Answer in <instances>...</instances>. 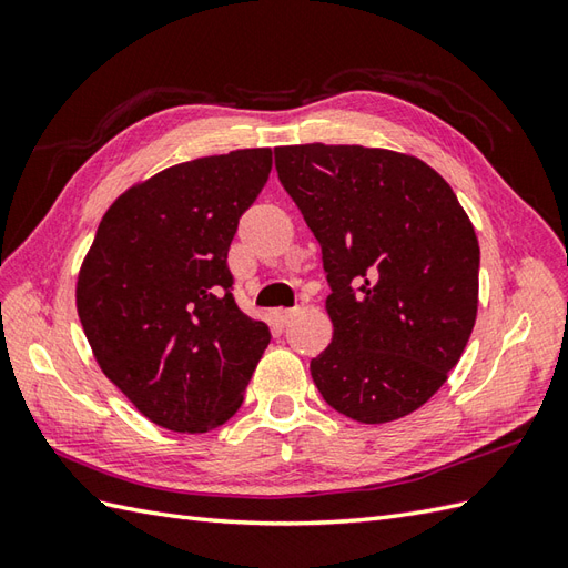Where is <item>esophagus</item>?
<instances>
[{"mask_svg": "<svg viewBox=\"0 0 568 568\" xmlns=\"http://www.w3.org/2000/svg\"><path fill=\"white\" fill-rule=\"evenodd\" d=\"M271 317H273L275 324H281V327H285V324H291L297 317V310H273Z\"/></svg>", "mask_w": 568, "mask_h": 568, "instance_id": "34e87169", "label": "esophagus"}]
</instances>
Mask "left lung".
I'll return each mask as SVG.
<instances>
[{"label": "left lung", "instance_id": "obj_1", "mask_svg": "<svg viewBox=\"0 0 568 568\" xmlns=\"http://www.w3.org/2000/svg\"><path fill=\"white\" fill-rule=\"evenodd\" d=\"M283 187L322 246L334 336L312 358L336 413H415L458 364L478 312L480 248L449 183L409 153L277 146Z\"/></svg>", "mask_w": 568, "mask_h": 568}]
</instances>
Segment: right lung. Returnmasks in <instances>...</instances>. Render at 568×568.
<instances>
[{"mask_svg":"<svg viewBox=\"0 0 568 568\" xmlns=\"http://www.w3.org/2000/svg\"><path fill=\"white\" fill-rule=\"evenodd\" d=\"M271 168V149L165 168L112 202L82 258L92 356L153 425L202 434L244 403L271 332L234 303L226 253Z\"/></svg>","mask_w":568,"mask_h":568,"instance_id":"1","label":"right lung"}]
</instances>
